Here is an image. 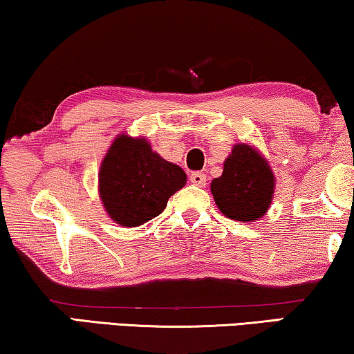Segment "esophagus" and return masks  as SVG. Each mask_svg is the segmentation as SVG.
<instances>
[{
	"mask_svg": "<svg viewBox=\"0 0 354 354\" xmlns=\"http://www.w3.org/2000/svg\"><path fill=\"white\" fill-rule=\"evenodd\" d=\"M190 182L196 187H205L206 185V176L203 172H193L190 176Z\"/></svg>",
	"mask_w": 354,
	"mask_h": 354,
	"instance_id": "esophagus-1",
	"label": "esophagus"
}]
</instances>
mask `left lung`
Segmentation results:
<instances>
[{
	"mask_svg": "<svg viewBox=\"0 0 354 354\" xmlns=\"http://www.w3.org/2000/svg\"><path fill=\"white\" fill-rule=\"evenodd\" d=\"M275 177L258 149L236 143L224 161L222 176L211 182V193L219 211L232 221L254 222L272 203Z\"/></svg>",
	"mask_w": 354,
	"mask_h": 354,
	"instance_id": "obj_1",
	"label": "left lung"
}]
</instances>
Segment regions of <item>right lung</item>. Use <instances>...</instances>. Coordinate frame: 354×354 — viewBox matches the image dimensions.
Masks as SVG:
<instances>
[{
	"instance_id": "add662e5",
	"label": "right lung",
	"mask_w": 354,
	"mask_h": 354,
	"mask_svg": "<svg viewBox=\"0 0 354 354\" xmlns=\"http://www.w3.org/2000/svg\"><path fill=\"white\" fill-rule=\"evenodd\" d=\"M185 183L182 167L154 153L147 138L125 133L111 145L98 174L104 209L122 227H138L154 219Z\"/></svg>"
}]
</instances>
